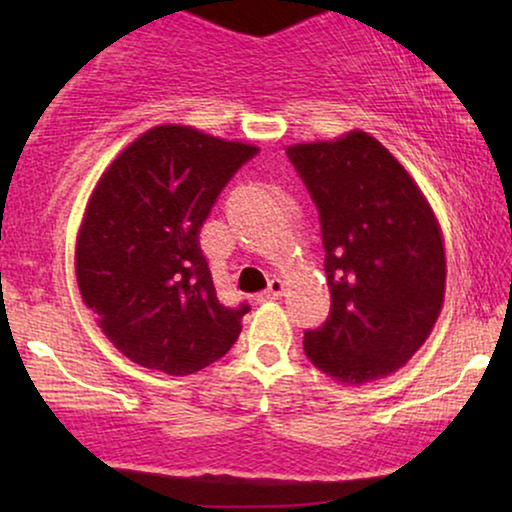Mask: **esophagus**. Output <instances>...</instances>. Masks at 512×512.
<instances>
[{"label":"esophagus","instance_id":"esophagus-1","mask_svg":"<svg viewBox=\"0 0 512 512\" xmlns=\"http://www.w3.org/2000/svg\"><path fill=\"white\" fill-rule=\"evenodd\" d=\"M282 293H284V282H282V279H270L268 289L258 293L256 300H258V303H268V300H277L279 296H282Z\"/></svg>","mask_w":512,"mask_h":512}]
</instances>
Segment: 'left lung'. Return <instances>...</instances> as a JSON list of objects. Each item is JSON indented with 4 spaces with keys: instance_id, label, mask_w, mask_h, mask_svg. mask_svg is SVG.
Segmentation results:
<instances>
[{
    "instance_id": "left-lung-1",
    "label": "left lung",
    "mask_w": 512,
    "mask_h": 512,
    "mask_svg": "<svg viewBox=\"0 0 512 512\" xmlns=\"http://www.w3.org/2000/svg\"><path fill=\"white\" fill-rule=\"evenodd\" d=\"M319 212L331 312L305 331L326 375L363 384L424 345L445 296L436 216L403 165L366 132L286 149Z\"/></svg>"
}]
</instances>
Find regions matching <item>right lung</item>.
Segmentation results:
<instances>
[{
  "instance_id": "right-lung-1",
  "label": "right lung",
  "mask_w": 512,
  "mask_h": 512,
  "mask_svg": "<svg viewBox=\"0 0 512 512\" xmlns=\"http://www.w3.org/2000/svg\"><path fill=\"white\" fill-rule=\"evenodd\" d=\"M256 146L158 125L118 156L76 240L81 298L139 366L191 375L240 338L247 303L216 298L200 228Z\"/></svg>"
}]
</instances>
